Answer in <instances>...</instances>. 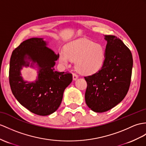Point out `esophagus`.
Wrapping results in <instances>:
<instances>
[{"mask_svg": "<svg viewBox=\"0 0 146 146\" xmlns=\"http://www.w3.org/2000/svg\"><path fill=\"white\" fill-rule=\"evenodd\" d=\"M72 77H73V80H76V79H77L78 76L75 73H72Z\"/></svg>", "mask_w": 146, "mask_h": 146, "instance_id": "obj_1", "label": "esophagus"}]
</instances>
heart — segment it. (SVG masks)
I'll return each mask as SVG.
<instances>
[{
	"label": "heart",
	"mask_w": 146,
	"mask_h": 146,
	"mask_svg": "<svg viewBox=\"0 0 146 146\" xmlns=\"http://www.w3.org/2000/svg\"><path fill=\"white\" fill-rule=\"evenodd\" d=\"M106 53L104 46L85 38H79L67 44L65 51L60 52L59 60L65 65L70 60L76 61L78 72L90 75L100 70L105 62Z\"/></svg>",
	"instance_id": "1"
}]
</instances>
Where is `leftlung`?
Here are the masks:
<instances>
[{
	"label": "left lung",
	"instance_id": "8db88e82",
	"mask_svg": "<svg viewBox=\"0 0 146 146\" xmlns=\"http://www.w3.org/2000/svg\"><path fill=\"white\" fill-rule=\"evenodd\" d=\"M105 36L107 41L105 64L98 72L84 77L87 84L85 102L97 113L108 111L125 97L133 65L131 52L123 42L113 35Z\"/></svg>",
	"mask_w": 146,
	"mask_h": 146
}]
</instances>
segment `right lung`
I'll use <instances>...</instances> for the list:
<instances>
[{
  "instance_id": "add662e5",
  "label": "right lung",
  "mask_w": 146,
  "mask_h": 146,
  "mask_svg": "<svg viewBox=\"0 0 146 146\" xmlns=\"http://www.w3.org/2000/svg\"><path fill=\"white\" fill-rule=\"evenodd\" d=\"M46 45L42 38L24 41L13 51L9 67V83L14 97L30 111L40 116L51 115L58 110L64 91L72 80L70 72L54 71L59 55ZM28 59L40 67L37 80L31 83L20 76L22 66H29Z\"/></svg>"
}]
</instances>
